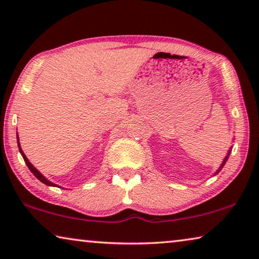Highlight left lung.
<instances>
[{"label":"left lung","mask_w":259,"mask_h":259,"mask_svg":"<svg viewBox=\"0 0 259 259\" xmlns=\"http://www.w3.org/2000/svg\"><path fill=\"white\" fill-rule=\"evenodd\" d=\"M229 155V154H228ZM227 160H228V156H227L226 158H225V161H224V163H222V165H221V168H222V166H224L225 165V163L227 162ZM221 168H220V170H221Z\"/></svg>","instance_id":"obj_1"}]
</instances>
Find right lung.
<instances>
[{
	"label": "right lung",
	"instance_id": "1",
	"mask_svg": "<svg viewBox=\"0 0 259 259\" xmlns=\"http://www.w3.org/2000/svg\"><path fill=\"white\" fill-rule=\"evenodd\" d=\"M17 143H18V148H19V152H21V154H22V156H23V158H24V161H25V163H26V165H27V166H29V169H30V171H31V172H32V174L34 175V176L38 178V180H39V181H40V182H42V183H44V184H46V185H49V186H55V185L53 184V183H51L50 181H47V180H46V178H45V177H44V176H42V175H41L40 172H39V171H38L37 169H35V168H34V166H33L32 164H31V163L29 162V160H27V158H26V156H25V155H24V153H23V150H22V148H21V146H19V141H18V135H17Z\"/></svg>",
	"mask_w": 259,
	"mask_h": 259
}]
</instances>
